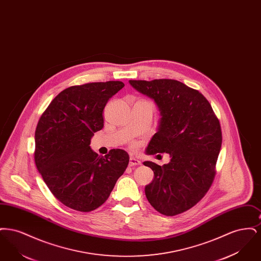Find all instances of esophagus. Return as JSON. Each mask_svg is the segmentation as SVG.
Instances as JSON below:
<instances>
[{
    "label": "esophagus",
    "mask_w": 261,
    "mask_h": 261,
    "mask_svg": "<svg viewBox=\"0 0 261 261\" xmlns=\"http://www.w3.org/2000/svg\"><path fill=\"white\" fill-rule=\"evenodd\" d=\"M141 162L139 160H137L135 158H130L129 160V166H135V165H140Z\"/></svg>",
    "instance_id": "esophagus-1"
}]
</instances>
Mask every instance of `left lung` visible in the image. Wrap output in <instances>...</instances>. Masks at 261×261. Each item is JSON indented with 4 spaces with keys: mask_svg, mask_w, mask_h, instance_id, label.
Wrapping results in <instances>:
<instances>
[{
    "mask_svg": "<svg viewBox=\"0 0 261 261\" xmlns=\"http://www.w3.org/2000/svg\"><path fill=\"white\" fill-rule=\"evenodd\" d=\"M132 87L153 99L160 111L158 132L149 141V154L166 152L162 166L145 162L153 180L145 187L155 211L173 216L190 210L204 197L215 176L222 134L218 118L199 91L172 79L129 80Z\"/></svg>",
    "mask_w": 261,
    "mask_h": 261,
    "instance_id": "obj_1",
    "label": "left lung"
}]
</instances>
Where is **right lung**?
Wrapping results in <instances>:
<instances>
[{
  "label": "right lung",
  "instance_id": "add662e5",
  "mask_svg": "<svg viewBox=\"0 0 261 261\" xmlns=\"http://www.w3.org/2000/svg\"><path fill=\"white\" fill-rule=\"evenodd\" d=\"M121 81L95 82L62 91L50 101L35 131V163L51 194L83 212L100 206L124 173L129 155L112 149L102 156L90 147L103 127L102 111Z\"/></svg>",
  "mask_w": 261,
  "mask_h": 261
}]
</instances>
